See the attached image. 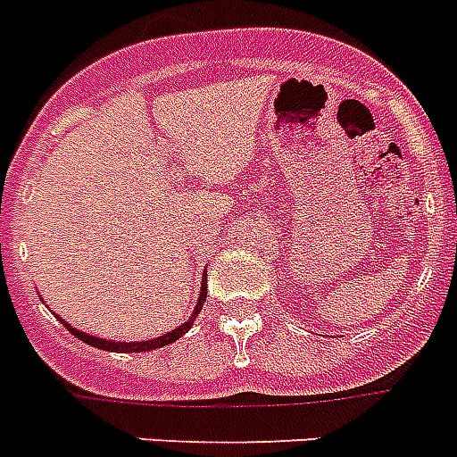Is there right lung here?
Returning a JSON list of instances; mask_svg holds the SVG:
<instances>
[{
  "label": "right lung",
  "mask_w": 457,
  "mask_h": 457,
  "mask_svg": "<svg viewBox=\"0 0 457 457\" xmlns=\"http://www.w3.org/2000/svg\"><path fill=\"white\" fill-rule=\"evenodd\" d=\"M205 297H207V273H203V283H200V297L198 302H195V306H193V313L188 316V320L186 323H181V326H177L174 330L165 332V335H160V337H153V339H144V342H122V339H104V337H96V335H89V332H82L78 330V328H72L71 323H65L61 316H56L61 323H63L68 330L75 335L78 339H82V342H87L89 346H96V349H104V352H118V353H137V352H153V349H160V346H167L171 345V342H177L181 335H186V332L191 330L193 320H195V316L200 313V309H203V304H205Z\"/></svg>",
  "instance_id": "right-lung-1"
}]
</instances>
